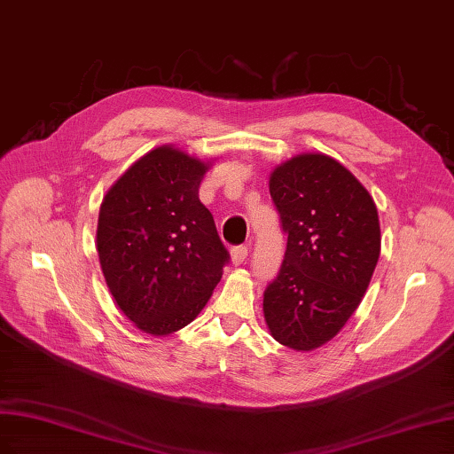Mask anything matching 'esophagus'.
Wrapping results in <instances>:
<instances>
[{"label":"esophagus","instance_id":"obj_1","mask_svg":"<svg viewBox=\"0 0 454 454\" xmlns=\"http://www.w3.org/2000/svg\"><path fill=\"white\" fill-rule=\"evenodd\" d=\"M247 253H249L247 245H236V247L231 249V262H234L236 266L241 264L245 258H247Z\"/></svg>","mask_w":454,"mask_h":454}]
</instances>
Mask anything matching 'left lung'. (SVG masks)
Wrapping results in <instances>:
<instances>
[{
    "instance_id": "obj_1",
    "label": "left lung",
    "mask_w": 454,
    "mask_h": 454,
    "mask_svg": "<svg viewBox=\"0 0 454 454\" xmlns=\"http://www.w3.org/2000/svg\"><path fill=\"white\" fill-rule=\"evenodd\" d=\"M287 251L264 291L274 339L296 349L319 348L356 312L380 254L377 205L344 165L304 153L270 176Z\"/></svg>"
}]
</instances>
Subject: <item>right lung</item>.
<instances>
[{"mask_svg": "<svg viewBox=\"0 0 454 454\" xmlns=\"http://www.w3.org/2000/svg\"><path fill=\"white\" fill-rule=\"evenodd\" d=\"M207 165L171 146L138 160L106 193L97 251L112 296L135 325L169 334L209 301L230 253L200 201Z\"/></svg>", "mask_w": 454, "mask_h": 454, "instance_id": "right-lung-1", "label": "right lung"}]
</instances>
